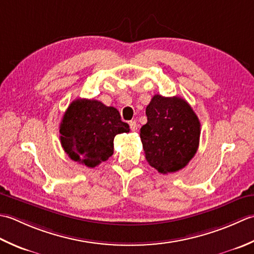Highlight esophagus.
Listing matches in <instances>:
<instances>
[{
    "mask_svg": "<svg viewBox=\"0 0 254 254\" xmlns=\"http://www.w3.org/2000/svg\"><path fill=\"white\" fill-rule=\"evenodd\" d=\"M129 126H130V129L132 131H136L138 129V125H137L136 121H131L130 123H129Z\"/></svg>",
    "mask_w": 254,
    "mask_h": 254,
    "instance_id": "obj_1",
    "label": "esophagus"
}]
</instances>
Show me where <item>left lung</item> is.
I'll use <instances>...</instances> for the list:
<instances>
[{
  "label": "left lung",
  "mask_w": 254,
  "mask_h": 254,
  "mask_svg": "<svg viewBox=\"0 0 254 254\" xmlns=\"http://www.w3.org/2000/svg\"><path fill=\"white\" fill-rule=\"evenodd\" d=\"M140 139L148 163L167 174L186 167L197 151L200 124L192 107L179 96L154 95L146 108Z\"/></svg>",
  "instance_id": "8db88e82"
}]
</instances>
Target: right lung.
<instances>
[{
	"label": "right lung",
	"instance_id": "obj_1",
	"mask_svg": "<svg viewBox=\"0 0 254 254\" xmlns=\"http://www.w3.org/2000/svg\"><path fill=\"white\" fill-rule=\"evenodd\" d=\"M115 107L96 100L77 98L69 105L60 123L61 146L69 158L89 168L114 153V138L129 132Z\"/></svg>",
	"mask_w": 254,
	"mask_h": 254
}]
</instances>
